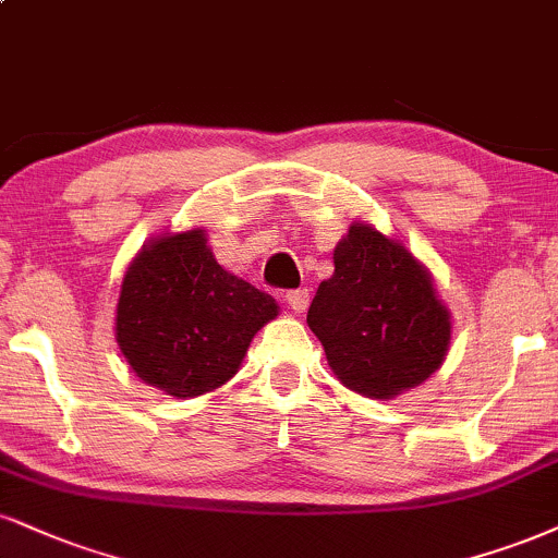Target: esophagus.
Instances as JSON below:
<instances>
[{
  "label": "esophagus",
  "mask_w": 558,
  "mask_h": 558,
  "mask_svg": "<svg viewBox=\"0 0 558 558\" xmlns=\"http://www.w3.org/2000/svg\"><path fill=\"white\" fill-rule=\"evenodd\" d=\"M286 301H288V306H291L296 314L306 312V306H308V291H306V288H293V291L286 293Z\"/></svg>",
  "instance_id": "esophagus-1"
}]
</instances>
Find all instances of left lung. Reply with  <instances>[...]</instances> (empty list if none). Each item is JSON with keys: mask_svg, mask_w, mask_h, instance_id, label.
Wrapping results in <instances>:
<instances>
[{"mask_svg": "<svg viewBox=\"0 0 558 558\" xmlns=\"http://www.w3.org/2000/svg\"><path fill=\"white\" fill-rule=\"evenodd\" d=\"M306 322L353 392L389 400L432 377L449 345V314L405 246L355 223Z\"/></svg>", "mask_w": 558, "mask_h": 558, "instance_id": "obj_1", "label": "left lung"}]
</instances>
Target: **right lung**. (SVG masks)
<instances>
[{
    "mask_svg": "<svg viewBox=\"0 0 558 558\" xmlns=\"http://www.w3.org/2000/svg\"><path fill=\"white\" fill-rule=\"evenodd\" d=\"M278 317L270 293L226 272L203 231L160 236L124 275L117 343L145 385L197 398L239 372L254 332Z\"/></svg>",
    "mask_w": 558,
    "mask_h": 558,
    "instance_id": "right-lung-1",
    "label": "right lung"
}]
</instances>
